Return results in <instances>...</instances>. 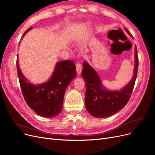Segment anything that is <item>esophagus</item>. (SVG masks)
<instances>
[{
	"label": "esophagus",
	"instance_id": "esophagus-1",
	"mask_svg": "<svg viewBox=\"0 0 155 155\" xmlns=\"http://www.w3.org/2000/svg\"><path fill=\"white\" fill-rule=\"evenodd\" d=\"M76 71L78 74H80L81 73V65L79 63L76 64Z\"/></svg>",
	"mask_w": 155,
	"mask_h": 155
}]
</instances>
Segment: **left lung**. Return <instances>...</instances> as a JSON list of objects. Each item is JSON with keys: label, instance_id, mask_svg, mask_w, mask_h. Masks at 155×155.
Segmentation results:
<instances>
[{"label": "left lung", "instance_id": "1", "mask_svg": "<svg viewBox=\"0 0 155 155\" xmlns=\"http://www.w3.org/2000/svg\"><path fill=\"white\" fill-rule=\"evenodd\" d=\"M126 31L129 34L127 29ZM81 75L85 81V107L87 111L96 118H106L118 112L129 101L133 92L138 67L137 46L135 47L134 74L132 80L120 91H107L102 85L97 72L86 61Z\"/></svg>", "mask_w": 155, "mask_h": 155}]
</instances>
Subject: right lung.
Here are the masks:
<instances>
[{
	"label": "right lung",
	"mask_w": 155,
	"mask_h": 155,
	"mask_svg": "<svg viewBox=\"0 0 155 155\" xmlns=\"http://www.w3.org/2000/svg\"><path fill=\"white\" fill-rule=\"evenodd\" d=\"M32 28L28 29L24 36ZM18 80L25 100L35 113L42 117L53 118L62 110L64 92L69 83L76 76V68L72 60L57 63L51 78L41 85H33L23 76L17 58Z\"/></svg>",
	"instance_id": "obj_1"
}]
</instances>
